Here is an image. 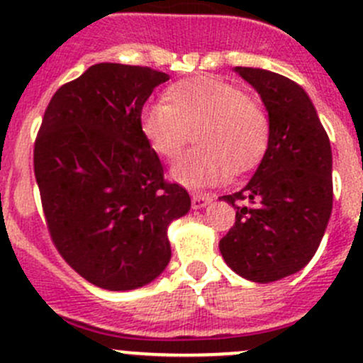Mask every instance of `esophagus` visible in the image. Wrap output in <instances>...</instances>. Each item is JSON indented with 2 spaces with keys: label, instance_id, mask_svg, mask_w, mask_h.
Masks as SVG:
<instances>
[{
  "label": "esophagus",
  "instance_id": "1",
  "mask_svg": "<svg viewBox=\"0 0 363 363\" xmlns=\"http://www.w3.org/2000/svg\"><path fill=\"white\" fill-rule=\"evenodd\" d=\"M213 199L214 195H211V193H193L191 195L193 209H202V207H206Z\"/></svg>",
  "mask_w": 363,
  "mask_h": 363
}]
</instances>
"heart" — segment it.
I'll return each instance as SVG.
<instances>
[{
    "mask_svg": "<svg viewBox=\"0 0 363 363\" xmlns=\"http://www.w3.org/2000/svg\"><path fill=\"white\" fill-rule=\"evenodd\" d=\"M140 129L150 149L164 160H175L195 129L200 145L172 168V177L191 188L220 184L230 172L250 170L269 142V117L262 104L213 76L168 86L164 101L142 108Z\"/></svg>",
    "mask_w": 363,
    "mask_h": 363,
    "instance_id": "1",
    "label": "heart"
}]
</instances>
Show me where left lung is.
<instances>
[{
	"mask_svg": "<svg viewBox=\"0 0 363 363\" xmlns=\"http://www.w3.org/2000/svg\"><path fill=\"white\" fill-rule=\"evenodd\" d=\"M235 72L266 106L269 142L248 184L220 196L235 209L220 252L242 279L269 284L307 266L319 248L332 214V147L300 84L264 69Z\"/></svg>",
	"mask_w": 363,
	"mask_h": 363,
	"instance_id": "8db88e82",
	"label": "left lung"
}]
</instances>
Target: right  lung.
Wrapping results in <instances>:
<instances>
[{"mask_svg": "<svg viewBox=\"0 0 363 363\" xmlns=\"http://www.w3.org/2000/svg\"><path fill=\"white\" fill-rule=\"evenodd\" d=\"M170 76L150 67L97 63L62 84L45 108L33 168L49 234L84 280L138 289L170 262L167 228L191 207L164 181L140 129V111Z\"/></svg>", "mask_w": 363, "mask_h": 363, "instance_id": "right-lung-1", "label": "right lung"}]
</instances>
